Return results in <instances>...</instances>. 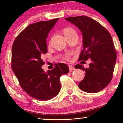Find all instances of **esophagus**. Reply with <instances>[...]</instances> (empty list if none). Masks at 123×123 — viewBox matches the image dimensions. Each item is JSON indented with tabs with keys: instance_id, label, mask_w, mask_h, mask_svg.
Returning a JSON list of instances; mask_svg holds the SVG:
<instances>
[{
	"instance_id": "esophagus-1",
	"label": "esophagus",
	"mask_w": 123,
	"mask_h": 123,
	"mask_svg": "<svg viewBox=\"0 0 123 123\" xmlns=\"http://www.w3.org/2000/svg\"><path fill=\"white\" fill-rule=\"evenodd\" d=\"M69 70L70 71H72V70H74V67L73 66H72V65H69Z\"/></svg>"
}]
</instances>
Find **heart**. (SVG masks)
I'll list each match as a JSON object with an SVG mask.
<instances>
[{"label": "heart", "mask_w": 123, "mask_h": 123, "mask_svg": "<svg viewBox=\"0 0 123 123\" xmlns=\"http://www.w3.org/2000/svg\"><path fill=\"white\" fill-rule=\"evenodd\" d=\"M64 34L65 36L67 38L70 37H72L73 36H77V32L75 31V30H74L73 28H70V27H67L65 28L63 30ZM65 59L67 60H68L69 59V55H67L66 56Z\"/></svg>", "instance_id": "obj_1"}]
</instances>
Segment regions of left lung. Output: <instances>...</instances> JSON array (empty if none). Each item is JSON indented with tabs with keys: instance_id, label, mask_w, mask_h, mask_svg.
Instances as JSON below:
<instances>
[{
	"instance_id": "1",
	"label": "left lung",
	"mask_w": 123,
	"mask_h": 123,
	"mask_svg": "<svg viewBox=\"0 0 123 123\" xmlns=\"http://www.w3.org/2000/svg\"><path fill=\"white\" fill-rule=\"evenodd\" d=\"M65 19L77 26L82 33L83 49L78 60H91L88 68L81 64L75 65V68L86 71L79 87L88 93L100 91L111 80L117 60L111 36L101 25L88 17H70Z\"/></svg>"
}]
</instances>
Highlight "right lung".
Returning <instances> with one entry per match:
<instances>
[{"label": "right lung", "instance_id": "1", "mask_svg": "<svg viewBox=\"0 0 123 123\" xmlns=\"http://www.w3.org/2000/svg\"><path fill=\"white\" fill-rule=\"evenodd\" d=\"M59 18L33 23L17 36L12 46V69L23 90L33 98L46 101L59 93L60 77L69 71L58 63L45 72L43 56L48 52L46 38Z\"/></svg>", "mask_w": 123, "mask_h": 123}]
</instances>
